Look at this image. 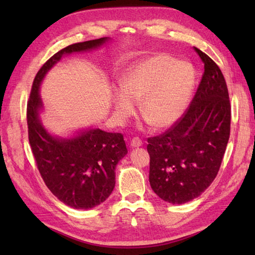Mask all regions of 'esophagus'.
<instances>
[{
	"label": "esophagus",
	"instance_id": "obj_1",
	"mask_svg": "<svg viewBox=\"0 0 255 255\" xmlns=\"http://www.w3.org/2000/svg\"><path fill=\"white\" fill-rule=\"evenodd\" d=\"M142 140L140 139V138H138V137H134V138H132L131 139V141H130V145L132 148H137V147H140V145H142Z\"/></svg>",
	"mask_w": 255,
	"mask_h": 255
}]
</instances>
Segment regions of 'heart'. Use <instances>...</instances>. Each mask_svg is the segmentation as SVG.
Here are the masks:
<instances>
[{
	"mask_svg": "<svg viewBox=\"0 0 255 255\" xmlns=\"http://www.w3.org/2000/svg\"><path fill=\"white\" fill-rule=\"evenodd\" d=\"M121 89L113 94L119 119L133 112L139 101L141 115L156 128L177 122L188 104L194 85V72L188 63L175 61L167 55H155L133 66L123 74Z\"/></svg>",
	"mask_w": 255,
	"mask_h": 255,
	"instance_id": "heart-1",
	"label": "heart"
}]
</instances>
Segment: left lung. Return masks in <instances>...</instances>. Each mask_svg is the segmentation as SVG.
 <instances>
[{
	"label": "left lung",
	"instance_id": "left-lung-1",
	"mask_svg": "<svg viewBox=\"0 0 255 255\" xmlns=\"http://www.w3.org/2000/svg\"><path fill=\"white\" fill-rule=\"evenodd\" d=\"M204 73L191 104L163 133L148 138L149 182L171 204L198 197L218 174L230 137L231 105L223 72L195 47Z\"/></svg>",
	"mask_w": 255,
	"mask_h": 255
}]
</instances>
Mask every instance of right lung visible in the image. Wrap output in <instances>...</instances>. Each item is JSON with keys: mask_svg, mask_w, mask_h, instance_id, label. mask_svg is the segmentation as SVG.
I'll return each instance as SVG.
<instances>
[{"mask_svg": "<svg viewBox=\"0 0 255 255\" xmlns=\"http://www.w3.org/2000/svg\"><path fill=\"white\" fill-rule=\"evenodd\" d=\"M106 40L104 37L78 42L55 53L37 72L27 102L28 139L38 171L50 192L75 209L93 208L112 194L115 167L127 153L126 143L122 133L101 129H91L68 140L51 137L38 117L41 107L39 85L64 53L93 49Z\"/></svg>", "mask_w": 255, "mask_h": 255, "instance_id": "add662e5", "label": "right lung"}]
</instances>
